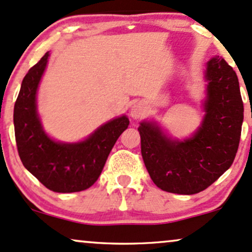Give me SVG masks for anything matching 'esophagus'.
<instances>
[{"label": "esophagus", "instance_id": "1", "mask_svg": "<svg viewBox=\"0 0 252 252\" xmlns=\"http://www.w3.org/2000/svg\"><path fill=\"white\" fill-rule=\"evenodd\" d=\"M143 111H144V108H143V105L141 104V103H137V104H135L131 109L132 118H139L142 116V115H143Z\"/></svg>", "mask_w": 252, "mask_h": 252}]
</instances>
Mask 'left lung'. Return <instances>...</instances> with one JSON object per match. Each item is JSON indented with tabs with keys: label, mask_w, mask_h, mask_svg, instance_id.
Masks as SVG:
<instances>
[{
	"label": "left lung",
	"mask_w": 252,
	"mask_h": 252,
	"mask_svg": "<svg viewBox=\"0 0 252 252\" xmlns=\"http://www.w3.org/2000/svg\"><path fill=\"white\" fill-rule=\"evenodd\" d=\"M205 78L207 115L195 136L178 142L166 138L155 124L143 122L138 128L145 168L164 191H203L228 170L237 154L244 115L237 75L216 56L209 61Z\"/></svg>",
	"instance_id": "8db88e82"
}]
</instances>
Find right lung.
<instances>
[{
    "instance_id": "obj_1",
    "label": "right lung",
    "mask_w": 252,
    "mask_h": 252,
    "mask_svg": "<svg viewBox=\"0 0 252 252\" xmlns=\"http://www.w3.org/2000/svg\"><path fill=\"white\" fill-rule=\"evenodd\" d=\"M49 53L29 69L14 107L15 139L24 168L55 192H76L99 177L120 135L128 128L126 116L110 121L86 141L75 144L54 142L42 129L36 113V92Z\"/></svg>"
}]
</instances>
